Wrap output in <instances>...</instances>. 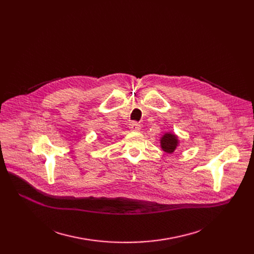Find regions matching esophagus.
<instances>
[{
  "label": "esophagus",
  "instance_id": "1",
  "mask_svg": "<svg viewBox=\"0 0 254 254\" xmlns=\"http://www.w3.org/2000/svg\"><path fill=\"white\" fill-rule=\"evenodd\" d=\"M129 129L132 131H139L141 129V126L138 123H130L128 126Z\"/></svg>",
  "mask_w": 254,
  "mask_h": 254
}]
</instances>
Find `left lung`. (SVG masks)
<instances>
[{
    "label": "left lung",
    "instance_id": "left-lung-1",
    "mask_svg": "<svg viewBox=\"0 0 254 254\" xmlns=\"http://www.w3.org/2000/svg\"><path fill=\"white\" fill-rule=\"evenodd\" d=\"M179 145L178 136L174 132H166L161 138V147L162 149L169 154H172L176 150Z\"/></svg>",
    "mask_w": 254,
    "mask_h": 254
}]
</instances>
